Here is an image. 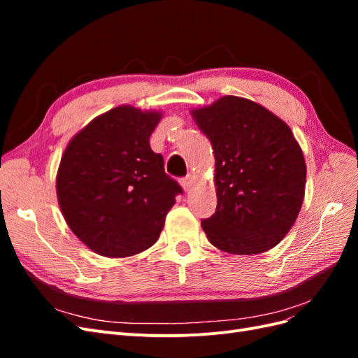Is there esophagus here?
I'll return each mask as SVG.
<instances>
[{
    "label": "esophagus",
    "mask_w": 358,
    "mask_h": 358,
    "mask_svg": "<svg viewBox=\"0 0 358 358\" xmlns=\"http://www.w3.org/2000/svg\"><path fill=\"white\" fill-rule=\"evenodd\" d=\"M180 185H182L183 191H185V192H189V191L192 189V187H194V179H192V176L183 178V179L180 180Z\"/></svg>",
    "instance_id": "1"
}]
</instances>
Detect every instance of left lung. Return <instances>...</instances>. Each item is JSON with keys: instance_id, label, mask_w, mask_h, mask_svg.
Masks as SVG:
<instances>
[{"instance_id": "1", "label": "left lung", "mask_w": 358, "mask_h": 358, "mask_svg": "<svg viewBox=\"0 0 358 358\" xmlns=\"http://www.w3.org/2000/svg\"><path fill=\"white\" fill-rule=\"evenodd\" d=\"M215 152V213L201 221L209 242L234 255L262 254L296 222L306 185L301 148L262 104L225 95L192 109Z\"/></svg>"}]
</instances>
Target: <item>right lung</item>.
Wrapping results in <instances>:
<instances>
[{
	"mask_svg": "<svg viewBox=\"0 0 358 358\" xmlns=\"http://www.w3.org/2000/svg\"><path fill=\"white\" fill-rule=\"evenodd\" d=\"M161 117L117 106L80 129L61 157L57 196L64 220L103 257L124 258L152 246L182 192L149 145Z\"/></svg>",
	"mask_w": 358,
	"mask_h": 358,
	"instance_id": "right-lung-1",
	"label": "right lung"
}]
</instances>
